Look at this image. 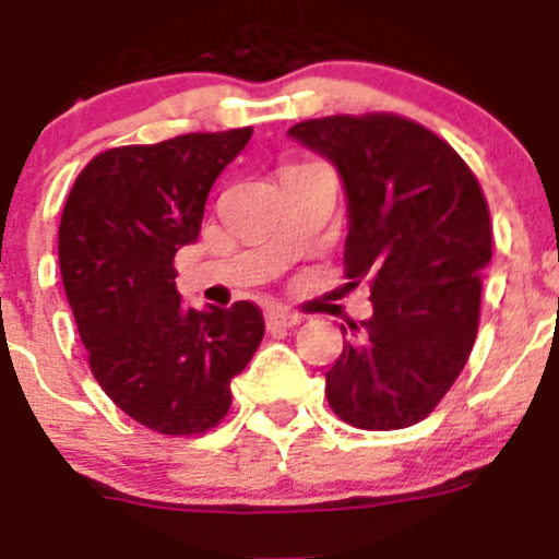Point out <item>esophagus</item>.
Returning <instances> with one entry per match:
<instances>
[{"instance_id": "obj_1", "label": "esophagus", "mask_w": 559, "mask_h": 559, "mask_svg": "<svg viewBox=\"0 0 559 559\" xmlns=\"http://www.w3.org/2000/svg\"><path fill=\"white\" fill-rule=\"evenodd\" d=\"M300 325V314L289 309H270L267 311V329H295Z\"/></svg>"}]
</instances>
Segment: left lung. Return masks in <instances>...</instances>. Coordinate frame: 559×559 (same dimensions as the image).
Here are the masks:
<instances>
[{"mask_svg": "<svg viewBox=\"0 0 559 559\" xmlns=\"http://www.w3.org/2000/svg\"><path fill=\"white\" fill-rule=\"evenodd\" d=\"M292 139L325 155L348 194L345 275L373 317L325 373L336 417L392 431L424 420L462 373L479 331L492 225L476 175L449 142L399 114L306 119Z\"/></svg>", "mask_w": 559, "mask_h": 559, "instance_id": "8db88e82", "label": "left lung"}]
</instances>
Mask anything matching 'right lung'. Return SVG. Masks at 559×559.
Listing matches in <instances>:
<instances>
[{
  "label": "right lung",
  "mask_w": 559,
  "mask_h": 559,
  "mask_svg": "<svg viewBox=\"0 0 559 559\" xmlns=\"http://www.w3.org/2000/svg\"><path fill=\"white\" fill-rule=\"evenodd\" d=\"M250 135L236 128L105 150L63 205L60 275L94 379L158 435L214 429L230 409V379L264 336L248 300L186 309L175 286V253L198 239L211 186Z\"/></svg>",
  "instance_id": "1"
}]
</instances>
